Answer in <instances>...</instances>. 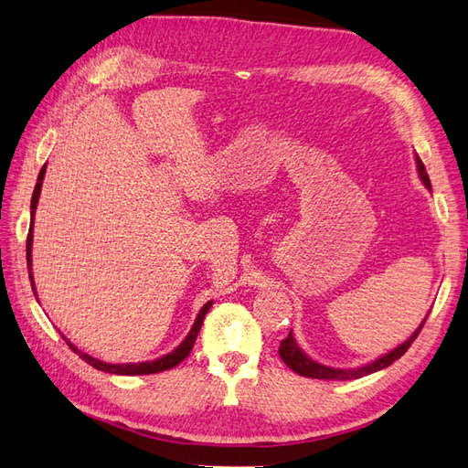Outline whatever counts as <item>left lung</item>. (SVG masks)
<instances>
[{
	"label": "left lung",
	"instance_id": "1",
	"mask_svg": "<svg viewBox=\"0 0 468 468\" xmlns=\"http://www.w3.org/2000/svg\"><path fill=\"white\" fill-rule=\"evenodd\" d=\"M417 169H419L420 181L425 183L427 187L431 189V179H429L427 169H425V165H422V161H420L419 155H417ZM425 321H427V317H425ZM425 321H422L419 324V329L412 333L403 345H399L397 349H393V351L383 355V356H378L377 361H373V363L363 365V367H356V368H333V367H327V365H321L317 361H313L311 356H307V353L301 351V346L297 345L292 333L287 335V339L281 341L279 355H281V358H283V363L289 368H292V371H295L297 375L311 377V378H327V381H351V378H361V377H367V375H371V373L381 371V368H385L388 365H393L397 358H400L409 351L410 343L417 339L420 329H422V324H425Z\"/></svg>",
	"mask_w": 468,
	"mask_h": 468
}]
</instances>
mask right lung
Wrapping results in <instances>:
<instances>
[{"label": "right lung", "mask_w": 468, "mask_h": 468, "mask_svg": "<svg viewBox=\"0 0 468 468\" xmlns=\"http://www.w3.org/2000/svg\"><path fill=\"white\" fill-rule=\"evenodd\" d=\"M43 177H46V165L41 167L39 176H37V183H36V189H34V195H31V227H29V233H27V243H26V253H27V271H29V281H31V289H34L36 292V299H37V291H36V285H34V275H31V243H34V217H36V209H37V201H39V193H41V183H43ZM213 301H207L205 305L201 307L197 319H195L191 331L187 333V336H185L183 343L177 346V349H173L171 353L163 355L159 358H155V361H145V363H117V365H112V363H105V361H100V358H93L91 355H87L83 351H80L78 346H75L73 343H69V349L73 353H78L85 363H90L91 367H95L97 371H105V373H112V375H154V373H161V371H167V368H173L176 365H179L185 356H187L193 349V343L195 339H197V335L201 331V324H203V319L205 314H207V311L211 309Z\"/></svg>", "instance_id": "1"}]
</instances>
